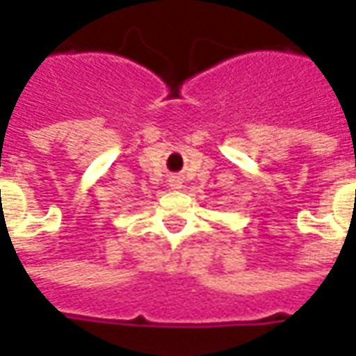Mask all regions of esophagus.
<instances>
[{
    "mask_svg": "<svg viewBox=\"0 0 356 356\" xmlns=\"http://www.w3.org/2000/svg\"><path fill=\"white\" fill-rule=\"evenodd\" d=\"M170 186H171V188H181V179L171 177L170 179Z\"/></svg>",
    "mask_w": 356,
    "mask_h": 356,
    "instance_id": "obj_1",
    "label": "esophagus"
}]
</instances>
